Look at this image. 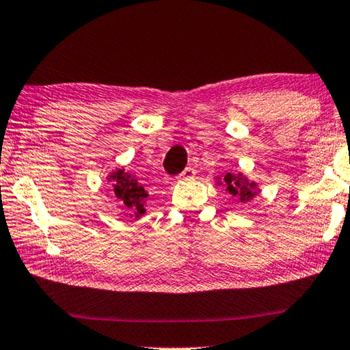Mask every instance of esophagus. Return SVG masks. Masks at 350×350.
<instances>
[{
	"instance_id": "obj_1",
	"label": "esophagus",
	"mask_w": 350,
	"mask_h": 350,
	"mask_svg": "<svg viewBox=\"0 0 350 350\" xmlns=\"http://www.w3.org/2000/svg\"><path fill=\"white\" fill-rule=\"evenodd\" d=\"M195 174H196L195 168H193V166H187V168L179 174V179L180 180H190V179H193V177H195Z\"/></svg>"
}]
</instances>
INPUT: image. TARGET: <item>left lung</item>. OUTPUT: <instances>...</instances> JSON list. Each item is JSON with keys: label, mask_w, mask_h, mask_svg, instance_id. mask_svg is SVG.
<instances>
[{"label": "left lung", "mask_w": 350, "mask_h": 350, "mask_svg": "<svg viewBox=\"0 0 350 350\" xmlns=\"http://www.w3.org/2000/svg\"><path fill=\"white\" fill-rule=\"evenodd\" d=\"M218 185H225L226 191L229 195L237 198V201L241 202H250L253 200L254 196L259 193L258 189V184L256 182H250L248 179H245L242 174H232V173H228L223 176V180H220V177H218Z\"/></svg>", "instance_id": "obj_1"}]
</instances>
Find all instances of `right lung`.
I'll return each mask as SVG.
<instances>
[{"instance_id":"1","label":"right lung","mask_w":350,"mask_h":350,"mask_svg":"<svg viewBox=\"0 0 350 350\" xmlns=\"http://www.w3.org/2000/svg\"><path fill=\"white\" fill-rule=\"evenodd\" d=\"M107 180L111 185V195L119 204L130 212V217L142 218L146 213V200L148 191L139 184L137 176L122 168H116L107 176Z\"/></svg>"}]
</instances>
